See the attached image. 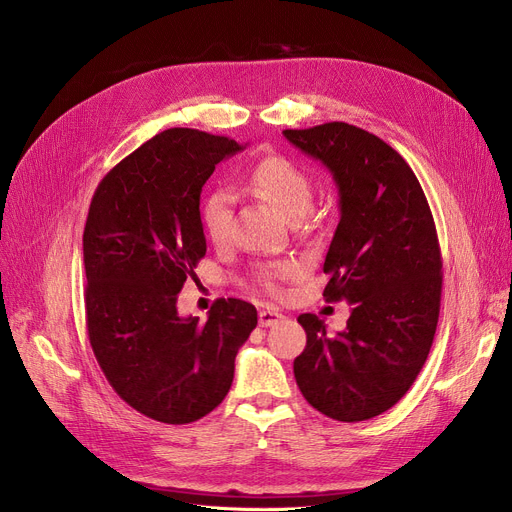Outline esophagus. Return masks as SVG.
Wrapping results in <instances>:
<instances>
[{
  "label": "esophagus",
  "instance_id": "esophagus-1",
  "mask_svg": "<svg viewBox=\"0 0 512 512\" xmlns=\"http://www.w3.org/2000/svg\"><path fill=\"white\" fill-rule=\"evenodd\" d=\"M284 315L278 313L276 309H261L259 311V326L261 328H270V326H276L278 321H282Z\"/></svg>",
  "mask_w": 512,
  "mask_h": 512
}]
</instances>
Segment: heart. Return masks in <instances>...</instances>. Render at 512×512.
<instances>
[{
	"label": "heart",
	"instance_id": "obj_1",
	"mask_svg": "<svg viewBox=\"0 0 512 512\" xmlns=\"http://www.w3.org/2000/svg\"><path fill=\"white\" fill-rule=\"evenodd\" d=\"M253 191L274 203L290 222H299L313 207V182L309 174L294 161L282 155L263 157L249 174ZM234 195L230 188H215L201 203V222L215 245H224L232 232ZM297 274V265L290 261L265 263L255 270V284L276 294L278 282Z\"/></svg>",
	"mask_w": 512,
	"mask_h": 512
}]
</instances>
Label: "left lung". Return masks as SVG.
Wrapping results in <instances>:
<instances>
[{"instance_id": "1", "label": "left lung", "mask_w": 512, "mask_h": 512, "mask_svg": "<svg viewBox=\"0 0 512 512\" xmlns=\"http://www.w3.org/2000/svg\"><path fill=\"white\" fill-rule=\"evenodd\" d=\"M284 137L319 159L338 186L324 297L353 307L336 336L317 315H299L307 346L294 359V378L319 413L365 421L407 394L432 348L442 297L436 224L407 161L375 134L328 122Z\"/></svg>"}]
</instances>
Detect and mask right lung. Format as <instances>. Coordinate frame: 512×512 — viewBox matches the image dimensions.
Wrapping results in <instances>:
<instances>
[{"label":"right lung","instance_id":"right-lung-1","mask_svg":"<svg viewBox=\"0 0 512 512\" xmlns=\"http://www.w3.org/2000/svg\"><path fill=\"white\" fill-rule=\"evenodd\" d=\"M247 145L195 128L155 134L105 174L85 234V313L95 359L116 394L161 423H193L226 398L257 309L218 299L207 321L180 317L178 292L207 242L203 184Z\"/></svg>","mask_w":512,"mask_h":512}]
</instances>
